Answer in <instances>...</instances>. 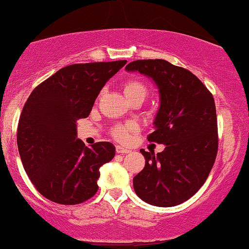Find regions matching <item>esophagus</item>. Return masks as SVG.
Segmentation results:
<instances>
[{
  "label": "esophagus",
  "instance_id": "34e87169",
  "mask_svg": "<svg viewBox=\"0 0 249 249\" xmlns=\"http://www.w3.org/2000/svg\"><path fill=\"white\" fill-rule=\"evenodd\" d=\"M116 152L118 154H128L131 152L130 149H126V148L122 147V146H116Z\"/></svg>",
  "mask_w": 249,
  "mask_h": 249
}]
</instances>
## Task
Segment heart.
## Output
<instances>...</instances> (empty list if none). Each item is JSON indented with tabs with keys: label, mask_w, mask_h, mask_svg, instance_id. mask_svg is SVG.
<instances>
[{
	"label": "heart",
	"mask_w": 249,
	"mask_h": 249,
	"mask_svg": "<svg viewBox=\"0 0 249 249\" xmlns=\"http://www.w3.org/2000/svg\"><path fill=\"white\" fill-rule=\"evenodd\" d=\"M123 92H124L125 96L128 100L135 96H146L147 94V87L138 80H130L124 85L123 88ZM139 130V125L135 122H127L124 124H118L112 128V135L115 137V139L119 141V142H126L130 139L131 134L135 133Z\"/></svg>",
	"instance_id": "1"
}]
</instances>
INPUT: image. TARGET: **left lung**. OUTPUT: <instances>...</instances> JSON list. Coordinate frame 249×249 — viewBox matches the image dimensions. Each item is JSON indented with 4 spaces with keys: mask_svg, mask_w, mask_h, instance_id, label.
<instances>
[{
    "mask_svg": "<svg viewBox=\"0 0 249 249\" xmlns=\"http://www.w3.org/2000/svg\"><path fill=\"white\" fill-rule=\"evenodd\" d=\"M152 78L160 93L152 142L165 144L162 153L140 152L144 168L133 178L135 193L156 207L187 201L208 178L218 150L213 94L196 75L164 59H138L125 68Z\"/></svg>",
    "mask_w": 249,
    "mask_h": 249,
    "instance_id": "1",
    "label": "left lung"
}]
</instances>
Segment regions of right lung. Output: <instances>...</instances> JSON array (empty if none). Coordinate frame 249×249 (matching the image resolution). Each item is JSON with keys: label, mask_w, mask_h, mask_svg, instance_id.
Instances as JSON below:
<instances>
[{"label": "right lung", "mask_w": 249, "mask_h": 249, "mask_svg": "<svg viewBox=\"0 0 249 249\" xmlns=\"http://www.w3.org/2000/svg\"><path fill=\"white\" fill-rule=\"evenodd\" d=\"M127 61L72 64L62 68L33 89L17 128L25 171L46 199L78 204L99 190L100 168L111 161V142L90 147L77 138V121L90 114L107 81Z\"/></svg>", "instance_id": "1"}]
</instances>
